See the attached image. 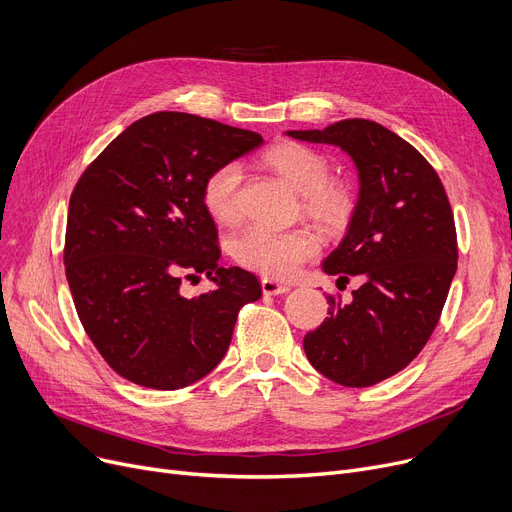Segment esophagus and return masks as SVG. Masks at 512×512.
I'll return each instance as SVG.
<instances>
[{
  "label": "esophagus",
  "instance_id": "1",
  "mask_svg": "<svg viewBox=\"0 0 512 512\" xmlns=\"http://www.w3.org/2000/svg\"><path fill=\"white\" fill-rule=\"evenodd\" d=\"M260 285H262L264 296H281V294H287V291H289L287 283H279V281L269 279V277H264L260 281Z\"/></svg>",
  "mask_w": 512,
  "mask_h": 512
}]
</instances>
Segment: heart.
Masks as SVG:
<instances>
[{
  "mask_svg": "<svg viewBox=\"0 0 512 512\" xmlns=\"http://www.w3.org/2000/svg\"><path fill=\"white\" fill-rule=\"evenodd\" d=\"M262 164L300 193L306 214L325 225L346 221L352 208L348 187L329 179V162L323 154L298 141H279L262 154ZM241 170L235 162L216 166L204 179L202 204L216 223L231 225L241 214ZM321 250V241L310 229H273L250 225L231 239L233 258L271 279H289Z\"/></svg>",
  "mask_w": 512,
  "mask_h": 512,
  "instance_id": "b5f03b06",
  "label": "heart"
}]
</instances>
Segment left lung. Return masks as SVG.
Here are the masks:
<instances>
[{
    "mask_svg": "<svg viewBox=\"0 0 512 512\" xmlns=\"http://www.w3.org/2000/svg\"><path fill=\"white\" fill-rule=\"evenodd\" d=\"M352 156L360 193L342 243L323 271L358 277L352 302L329 296V316L306 333L312 367L346 387L400 373L431 337L456 273L452 208L435 168L408 141L373 120L346 118L323 131H287Z\"/></svg>",
    "mask_w": 512,
    "mask_h": 512,
    "instance_id": "8db88e82",
    "label": "left lung"
}]
</instances>
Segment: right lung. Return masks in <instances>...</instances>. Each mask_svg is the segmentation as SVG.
Returning a JSON list of instances; mask_svg holds the SVG:
<instances>
[{
    "mask_svg": "<svg viewBox=\"0 0 512 512\" xmlns=\"http://www.w3.org/2000/svg\"><path fill=\"white\" fill-rule=\"evenodd\" d=\"M262 143L185 112L139 118L72 189L64 266L83 329L110 369L137 385L179 389L223 360L241 306L262 296L256 275L218 264L204 179ZM217 287L180 296L183 276Z\"/></svg>",
    "mask_w": 512,
    "mask_h": 512,
    "instance_id": "right-lung-1",
    "label": "right lung"
}]
</instances>
